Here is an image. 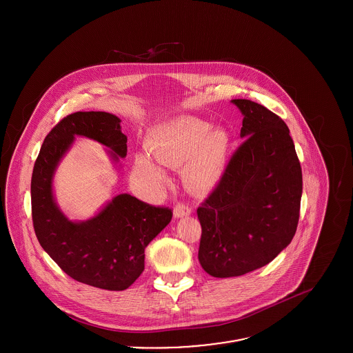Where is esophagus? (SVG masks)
Wrapping results in <instances>:
<instances>
[{"mask_svg":"<svg viewBox=\"0 0 353 353\" xmlns=\"http://www.w3.org/2000/svg\"><path fill=\"white\" fill-rule=\"evenodd\" d=\"M192 213V206L186 202L179 201L175 203L174 206V216L175 217H183Z\"/></svg>","mask_w":353,"mask_h":353,"instance_id":"34e87169","label":"esophagus"}]
</instances>
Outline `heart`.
I'll return each instance as SVG.
<instances>
[{
    "instance_id": "b5f03b06",
    "label": "heart",
    "mask_w": 353,
    "mask_h": 353,
    "mask_svg": "<svg viewBox=\"0 0 353 353\" xmlns=\"http://www.w3.org/2000/svg\"><path fill=\"white\" fill-rule=\"evenodd\" d=\"M209 123L194 117H179L161 125L151 143L153 156L136 157V170L161 181L164 164L189 163L186 175L199 190L213 188L221 176L228 140L223 132H212Z\"/></svg>"
}]
</instances>
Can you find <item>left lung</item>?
<instances>
[{
  "label": "left lung",
  "instance_id": "left-lung-1",
  "mask_svg": "<svg viewBox=\"0 0 353 353\" xmlns=\"http://www.w3.org/2000/svg\"><path fill=\"white\" fill-rule=\"evenodd\" d=\"M243 114L245 141L197 209L199 259L219 279L265 266L295 236L302 167L285 122L255 101L234 99Z\"/></svg>",
  "mask_w": 353,
  "mask_h": 353
}]
</instances>
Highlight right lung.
Instances as JSON below:
<instances>
[{
  "label": "right lung",
  "mask_w": 353,
  "mask_h": 353,
  "mask_svg": "<svg viewBox=\"0 0 353 353\" xmlns=\"http://www.w3.org/2000/svg\"><path fill=\"white\" fill-rule=\"evenodd\" d=\"M119 122L103 111L66 115L46 136L31 179L32 223L43 250L73 280L108 291H123L140 277L145 248L171 221L172 210L119 194L94 219L73 223L57 208L51 179L74 136L99 141L115 160L125 157L128 139Z\"/></svg>",
  "instance_id": "obj_1"
}]
</instances>
